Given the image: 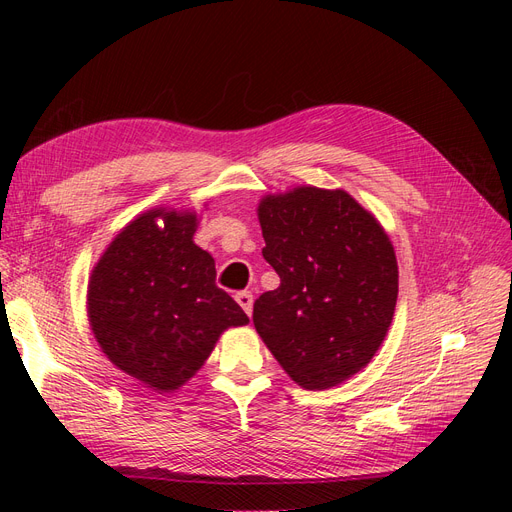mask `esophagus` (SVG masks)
Instances as JSON below:
<instances>
[{
  "instance_id": "obj_1",
  "label": "esophagus",
  "mask_w": 512,
  "mask_h": 512,
  "mask_svg": "<svg viewBox=\"0 0 512 512\" xmlns=\"http://www.w3.org/2000/svg\"><path fill=\"white\" fill-rule=\"evenodd\" d=\"M237 303L243 307V312L250 316L252 314V307H254V297H252V292H247V290H243V292H237Z\"/></svg>"
}]
</instances>
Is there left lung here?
Returning a JSON list of instances; mask_svg holds the SVG:
<instances>
[{"label": "left lung", "mask_w": 512, "mask_h": 512, "mask_svg": "<svg viewBox=\"0 0 512 512\" xmlns=\"http://www.w3.org/2000/svg\"><path fill=\"white\" fill-rule=\"evenodd\" d=\"M262 256L280 286L254 303V327L307 391L342 384L384 342L397 258L380 222L344 190L301 185L260 200Z\"/></svg>", "instance_id": "left-lung-1"}]
</instances>
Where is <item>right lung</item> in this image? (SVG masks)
Listing matches in <instances>:
<instances>
[{
	"label": "right lung",
	"instance_id": "1",
	"mask_svg": "<svg viewBox=\"0 0 512 512\" xmlns=\"http://www.w3.org/2000/svg\"><path fill=\"white\" fill-rule=\"evenodd\" d=\"M196 224L194 211L160 207L138 215L89 277L96 342L108 361L153 391L179 389L228 327L250 322L215 286V260L194 243Z\"/></svg>",
	"mask_w": 512,
	"mask_h": 512
}]
</instances>
